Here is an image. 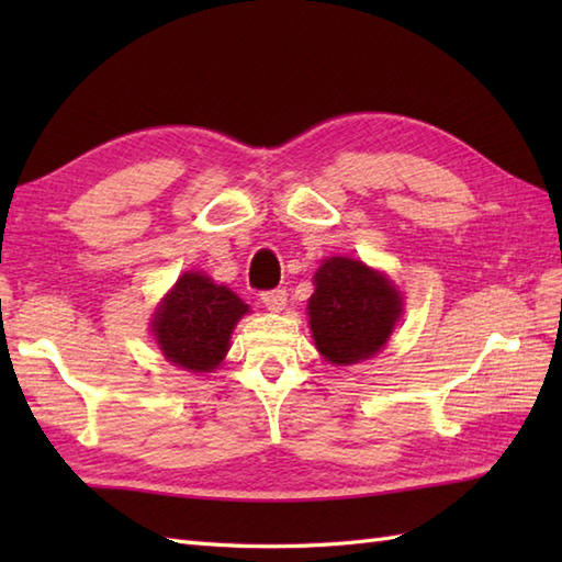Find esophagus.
Masks as SVG:
<instances>
[{
  "mask_svg": "<svg viewBox=\"0 0 562 562\" xmlns=\"http://www.w3.org/2000/svg\"><path fill=\"white\" fill-rule=\"evenodd\" d=\"M260 300H262V304H266V308L268 312H282L284 308V304H288V290H268V292H262L260 294Z\"/></svg>",
  "mask_w": 562,
  "mask_h": 562,
  "instance_id": "34e87169",
  "label": "esophagus"
}]
</instances>
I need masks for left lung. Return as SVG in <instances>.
I'll use <instances>...</instances> for the list:
<instances>
[{"label": "left lung", "instance_id": "8db88e82", "mask_svg": "<svg viewBox=\"0 0 562 562\" xmlns=\"http://www.w3.org/2000/svg\"><path fill=\"white\" fill-rule=\"evenodd\" d=\"M308 326L330 364H355L384 348L403 316V296L384 272L333 256L316 270Z\"/></svg>", "mask_w": 562, "mask_h": 562}]
</instances>
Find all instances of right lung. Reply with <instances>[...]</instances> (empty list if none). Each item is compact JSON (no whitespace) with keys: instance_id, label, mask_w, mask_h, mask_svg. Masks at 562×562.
I'll list each match as a JSON object with an SVG mask.
<instances>
[{"instance_id":"add662e5","label":"right lung","mask_w":562,"mask_h":562,"mask_svg":"<svg viewBox=\"0 0 562 562\" xmlns=\"http://www.w3.org/2000/svg\"><path fill=\"white\" fill-rule=\"evenodd\" d=\"M248 304L202 272H183L151 318V333L169 362L188 372L207 374L229 350L238 318Z\"/></svg>"}]
</instances>
